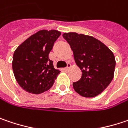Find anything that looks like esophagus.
Segmentation results:
<instances>
[{"mask_svg": "<svg viewBox=\"0 0 128 128\" xmlns=\"http://www.w3.org/2000/svg\"><path fill=\"white\" fill-rule=\"evenodd\" d=\"M71 67V65H70V63H69V62H68L67 63V67L66 68H65V70H68Z\"/></svg>", "mask_w": 128, "mask_h": 128, "instance_id": "34e87169", "label": "esophagus"}]
</instances>
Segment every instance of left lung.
Returning <instances> with one entry per match:
<instances>
[{"label":"left lung","mask_w":128,"mask_h":128,"mask_svg":"<svg viewBox=\"0 0 128 128\" xmlns=\"http://www.w3.org/2000/svg\"><path fill=\"white\" fill-rule=\"evenodd\" d=\"M62 36L70 44L75 61L82 71L80 80L73 83L74 90L84 97L99 95L113 79L116 64L113 52L91 36L69 32Z\"/></svg>","instance_id":"left-lung-1"}]
</instances>
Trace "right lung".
<instances>
[{
	"instance_id": "1",
	"label": "right lung",
	"mask_w": 128,
	"mask_h": 128,
	"mask_svg": "<svg viewBox=\"0 0 128 128\" xmlns=\"http://www.w3.org/2000/svg\"><path fill=\"white\" fill-rule=\"evenodd\" d=\"M60 34L57 30H40L15 50L13 71L16 81L26 92L39 94L52 86L60 71L54 68L49 54Z\"/></svg>"
}]
</instances>
